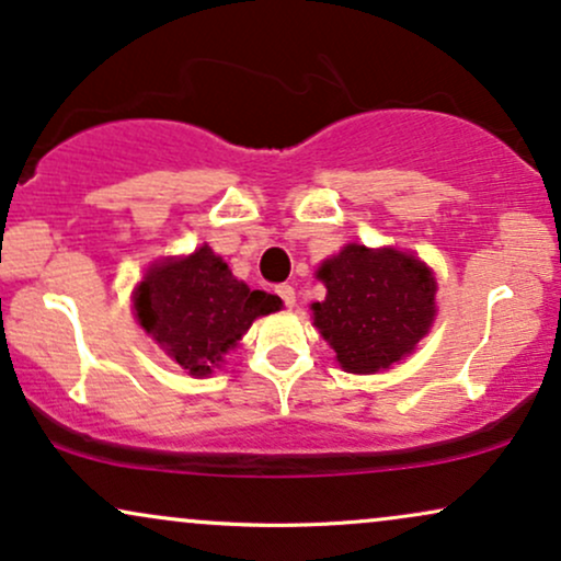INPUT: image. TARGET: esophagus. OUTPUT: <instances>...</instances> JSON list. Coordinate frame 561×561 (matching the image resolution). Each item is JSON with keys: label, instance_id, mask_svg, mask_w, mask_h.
<instances>
[{"label": "esophagus", "instance_id": "esophagus-1", "mask_svg": "<svg viewBox=\"0 0 561 561\" xmlns=\"http://www.w3.org/2000/svg\"><path fill=\"white\" fill-rule=\"evenodd\" d=\"M276 295H279L282 302H285L287 308L295 306V289H293V285H279V287H276Z\"/></svg>", "mask_w": 561, "mask_h": 561}]
</instances>
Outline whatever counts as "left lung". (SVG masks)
<instances>
[{
	"label": "left lung",
	"mask_w": 561,
	"mask_h": 561,
	"mask_svg": "<svg viewBox=\"0 0 561 561\" xmlns=\"http://www.w3.org/2000/svg\"><path fill=\"white\" fill-rule=\"evenodd\" d=\"M327 298L313 302V327L353 375H375L401 362L435 319V276L401 250L347 244L324 261Z\"/></svg>",
	"instance_id": "1"
}]
</instances>
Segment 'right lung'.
<instances>
[{
    "label": "right lung",
    "instance_id": "right-lung-1",
    "mask_svg": "<svg viewBox=\"0 0 561 561\" xmlns=\"http://www.w3.org/2000/svg\"><path fill=\"white\" fill-rule=\"evenodd\" d=\"M282 300L234 279L208 244L190 259L156 263L134 298L139 324L190 375L210 366L250 330L253 319L279 311Z\"/></svg>",
    "mask_w": 561,
    "mask_h": 561
}]
</instances>
